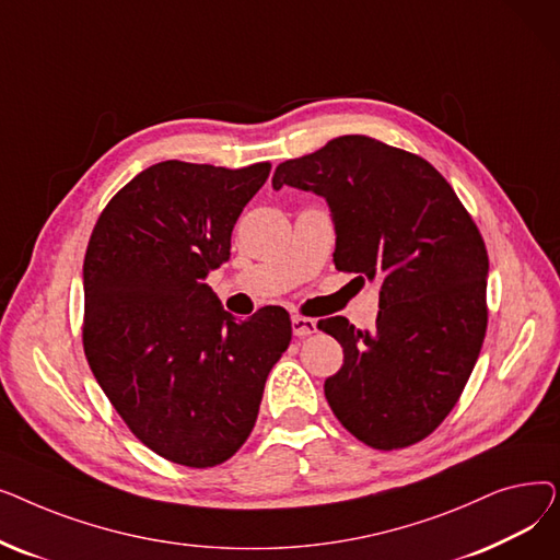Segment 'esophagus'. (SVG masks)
Listing matches in <instances>:
<instances>
[{"mask_svg":"<svg viewBox=\"0 0 560 560\" xmlns=\"http://www.w3.org/2000/svg\"><path fill=\"white\" fill-rule=\"evenodd\" d=\"M317 331V322L311 317H302V315H292V334L298 338H306L313 336Z\"/></svg>","mask_w":560,"mask_h":560,"instance_id":"1","label":"esophagus"}]
</instances>
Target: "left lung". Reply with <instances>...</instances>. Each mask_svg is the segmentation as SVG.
<instances>
[{"label":"left lung","mask_w":560,"mask_h":560,"mask_svg":"<svg viewBox=\"0 0 560 560\" xmlns=\"http://www.w3.org/2000/svg\"><path fill=\"white\" fill-rule=\"evenodd\" d=\"M283 186L325 197L336 268L381 283L374 331L342 315L317 325L345 354L325 381L334 416L374 450L420 443L456 406L486 338L477 224L431 163L368 136L281 163L272 188Z\"/></svg>","instance_id":"obj_1"}]
</instances>
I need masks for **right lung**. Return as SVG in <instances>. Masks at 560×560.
<instances>
[{
	"label": "right lung",
	"instance_id": "obj_1",
	"mask_svg": "<svg viewBox=\"0 0 560 560\" xmlns=\"http://www.w3.org/2000/svg\"><path fill=\"white\" fill-rule=\"evenodd\" d=\"M268 174L270 163H156L106 203L85 249L88 365L140 443L186 467L243 447L292 338L283 308L238 322L203 283Z\"/></svg>",
	"mask_w": 560,
	"mask_h": 560
}]
</instances>
